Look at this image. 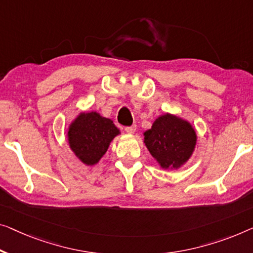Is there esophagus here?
<instances>
[{"instance_id":"esophagus-1","label":"esophagus","mask_w":253,"mask_h":253,"mask_svg":"<svg viewBox=\"0 0 253 253\" xmlns=\"http://www.w3.org/2000/svg\"><path fill=\"white\" fill-rule=\"evenodd\" d=\"M125 130L126 133L128 134H134L135 130H136V126H128V127H125Z\"/></svg>"}]
</instances>
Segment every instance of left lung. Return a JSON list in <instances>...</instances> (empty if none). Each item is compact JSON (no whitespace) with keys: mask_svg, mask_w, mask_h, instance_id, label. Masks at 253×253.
Returning a JSON list of instances; mask_svg holds the SVG:
<instances>
[{"mask_svg":"<svg viewBox=\"0 0 253 253\" xmlns=\"http://www.w3.org/2000/svg\"><path fill=\"white\" fill-rule=\"evenodd\" d=\"M145 145L163 168H177L186 163L193 152L197 135L187 122L165 115L145 131Z\"/></svg>","mask_w":253,"mask_h":253,"instance_id":"1","label":"left lung"}]
</instances>
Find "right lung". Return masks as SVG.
<instances>
[{
  "mask_svg": "<svg viewBox=\"0 0 253 253\" xmlns=\"http://www.w3.org/2000/svg\"><path fill=\"white\" fill-rule=\"evenodd\" d=\"M119 134L112 120L97 112L81 114L71 124L68 138L71 150L86 165H95L107 152L109 144Z\"/></svg>",
  "mask_w": 253,
  "mask_h": 253,
  "instance_id": "right-lung-1",
  "label": "right lung"
}]
</instances>
